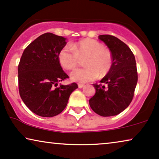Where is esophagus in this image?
<instances>
[{
  "instance_id": "obj_1",
  "label": "esophagus",
  "mask_w": 159,
  "mask_h": 159,
  "mask_svg": "<svg viewBox=\"0 0 159 159\" xmlns=\"http://www.w3.org/2000/svg\"><path fill=\"white\" fill-rule=\"evenodd\" d=\"M84 86V84H81V83L78 84V88H82Z\"/></svg>"
}]
</instances>
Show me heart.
I'll return each mask as SVG.
<instances>
[{
	"instance_id": "obj_1",
	"label": "heart",
	"mask_w": 159,
	"mask_h": 159,
	"mask_svg": "<svg viewBox=\"0 0 159 159\" xmlns=\"http://www.w3.org/2000/svg\"><path fill=\"white\" fill-rule=\"evenodd\" d=\"M85 67L77 69L70 74L72 81L84 83L98 77H105L111 69L112 53L103 44L93 39H84L70 45H66L58 53L61 66L72 69L77 66L80 58H84Z\"/></svg>"
}]
</instances>
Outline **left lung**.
<instances>
[{"label": "left lung", "instance_id": "obj_1", "mask_svg": "<svg viewBox=\"0 0 159 159\" xmlns=\"http://www.w3.org/2000/svg\"><path fill=\"white\" fill-rule=\"evenodd\" d=\"M98 38L111 52L113 65L101 84H93L95 94L89 104L100 116H116L127 108L133 98L138 82L135 58L129 48L116 37L102 34Z\"/></svg>", "mask_w": 159, "mask_h": 159}]
</instances>
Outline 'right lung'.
Returning <instances> with one entry per match:
<instances>
[{
  "label": "right lung",
  "instance_id": "right-lung-1",
  "mask_svg": "<svg viewBox=\"0 0 159 159\" xmlns=\"http://www.w3.org/2000/svg\"><path fill=\"white\" fill-rule=\"evenodd\" d=\"M66 38L51 32L41 34L24 51L18 66L19 90L30 110L43 117L59 114L69 96L78 88L75 83H58L69 78L58 61Z\"/></svg>",
  "mask_w": 159,
  "mask_h": 159
}]
</instances>
